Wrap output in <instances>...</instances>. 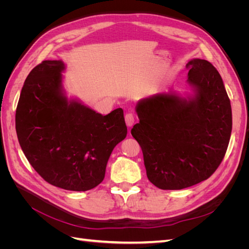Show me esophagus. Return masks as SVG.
<instances>
[{"label": "esophagus", "instance_id": "1", "mask_svg": "<svg viewBox=\"0 0 249 249\" xmlns=\"http://www.w3.org/2000/svg\"><path fill=\"white\" fill-rule=\"evenodd\" d=\"M124 119H125V124H126L127 126H132L135 123V116H134L133 113H131V112L126 113L125 116H124Z\"/></svg>", "mask_w": 249, "mask_h": 249}]
</instances>
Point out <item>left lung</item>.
<instances>
[{
    "label": "left lung",
    "mask_w": 249,
    "mask_h": 249,
    "mask_svg": "<svg viewBox=\"0 0 249 249\" xmlns=\"http://www.w3.org/2000/svg\"><path fill=\"white\" fill-rule=\"evenodd\" d=\"M188 82L195 95L157 94L137 105L132 136L142 149L149 182L179 190L209 178L227 153L231 107L219 72L207 60L193 59Z\"/></svg>",
    "instance_id": "8db88e82"
}]
</instances>
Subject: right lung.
<instances>
[{"label": "right lung", "instance_id": "right-lung-1", "mask_svg": "<svg viewBox=\"0 0 249 249\" xmlns=\"http://www.w3.org/2000/svg\"><path fill=\"white\" fill-rule=\"evenodd\" d=\"M60 60H46L30 71L16 114L18 142L29 163L49 184L87 191L105 178L113 148L127 133L124 110L108 115L67 102L61 91Z\"/></svg>", "mask_w": 249, "mask_h": 249}]
</instances>
